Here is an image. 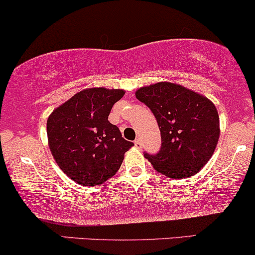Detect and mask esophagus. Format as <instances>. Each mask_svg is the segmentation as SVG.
Wrapping results in <instances>:
<instances>
[{
  "instance_id": "34e87169",
  "label": "esophagus",
  "mask_w": 255,
  "mask_h": 255,
  "mask_svg": "<svg viewBox=\"0 0 255 255\" xmlns=\"http://www.w3.org/2000/svg\"><path fill=\"white\" fill-rule=\"evenodd\" d=\"M135 145H136L137 148H141V145H142L141 139H139V138H136V139H135Z\"/></svg>"
}]
</instances>
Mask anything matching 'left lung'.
<instances>
[{
    "label": "left lung",
    "instance_id": "obj_1",
    "mask_svg": "<svg viewBox=\"0 0 255 255\" xmlns=\"http://www.w3.org/2000/svg\"><path fill=\"white\" fill-rule=\"evenodd\" d=\"M158 122L161 147L144 156L170 178L194 176L213 155L219 138L217 108L205 96L181 85L160 82L136 91Z\"/></svg>",
    "mask_w": 255,
    "mask_h": 255
}]
</instances>
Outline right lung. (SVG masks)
I'll list each match as a JSON object with an SVG mask.
<instances>
[{
    "mask_svg": "<svg viewBox=\"0 0 255 255\" xmlns=\"http://www.w3.org/2000/svg\"><path fill=\"white\" fill-rule=\"evenodd\" d=\"M120 89L83 90L56 108L47 122L50 151L64 172L82 185H99L114 176L133 145L108 122L124 96Z\"/></svg>",
    "mask_w": 255,
    "mask_h": 255,
    "instance_id": "obj_1",
    "label": "right lung"
}]
</instances>
